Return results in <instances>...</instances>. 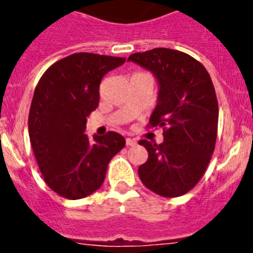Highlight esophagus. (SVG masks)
Masks as SVG:
<instances>
[{
	"label": "esophagus",
	"mask_w": 253,
	"mask_h": 253,
	"mask_svg": "<svg viewBox=\"0 0 253 253\" xmlns=\"http://www.w3.org/2000/svg\"><path fill=\"white\" fill-rule=\"evenodd\" d=\"M135 143H136V140H135V139H131V138H127L126 139V144H127V146H134Z\"/></svg>",
	"instance_id": "obj_1"
}]
</instances>
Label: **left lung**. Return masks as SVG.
<instances>
[{"label": "left lung", "mask_w": 253, "mask_h": 253, "mask_svg": "<svg viewBox=\"0 0 253 253\" xmlns=\"http://www.w3.org/2000/svg\"><path fill=\"white\" fill-rule=\"evenodd\" d=\"M128 60L151 71L160 85L148 127H162L164 142H139L148 151L139 177L159 196H184L202 178L215 148L218 101L210 75L177 49L154 48L132 53Z\"/></svg>", "instance_id": "left-lung-1"}]
</instances>
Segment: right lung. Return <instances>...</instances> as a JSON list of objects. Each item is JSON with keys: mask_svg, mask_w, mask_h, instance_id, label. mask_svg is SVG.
<instances>
[{"mask_svg": "<svg viewBox=\"0 0 253 253\" xmlns=\"http://www.w3.org/2000/svg\"><path fill=\"white\" fill-rule=\"evenodd\" d=\"M125 57L79 52L49 67L34 91L29 135L43 180L68 200L101 188L111 159L126 140L109 131L91 142L84 134L86 117L98 107L99 84Z\"/></svg>", "mask_w": 253, "mask_h": 253, "instance_id": "obj_1", "label": "right lung"}]
</instances>
